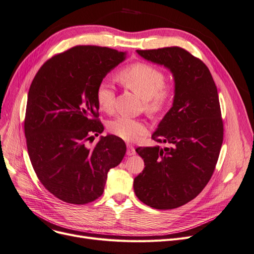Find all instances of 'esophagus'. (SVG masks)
Instances as JSON below:
<instances>
[{"label": "esophagus", "instance_id": "1", "mask_svg": "<svg viewBox=\"0 0 254 254\" xmlns=\"http://www.w3.org/2000/svg\"><path fill=\"white\" fill-rule=\"evenodd\" d=\"M135 154V150H134V147L132 145H127V155L128 156H132Z\"/></svg>", "mask_w": 254, "mask_h": 254}]
</instances>
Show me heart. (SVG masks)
Masks as SVG:
<instances>
[{
  "instance_id": "obj_1",
  "label": "heart",
  "mask_w": 254,
  "mask_h": 254,
  "mask_svg": "<svg viewBox=\"0 0 254 254\" xmlns=\"http://www.w3.org/2000/svg\"><path fill=\"white\" fill-rule=\"evenodd\" d=\"M118 80L144 101L146 110L151 114L160 113L170 103L172 90L164 85V73L154 66L146 64L128 65L120 70ZM96 101L101 110L111 113L115 105L114 86L106 81L100 82L96 89ZM107 128L110 133L127 141L136 140L147 133L144 122L125 116L110 120Z\"/></svg>"
}]
</instances>
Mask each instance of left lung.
Here are the masks:
<instances>
[{
	"instance_id": "obj_1",
	"label": "left lung",
	"mask_w": 254,
	"mask_h": 254,
	"mask_svg": "<svg viewBox=\"0 0 254 254\" xmlns=\"http://www.w3.org/2000/svg\"><path fill=\"white\" fill-rule=\"evenodd\" d=\"M136 53L170 70L174 99L152 134L169 146L135 149L145 168L134 178V192L150 207L173 209L197 197L214 173L223 141L218 90L208 67L185 49Z\"/></svg>"
}]
</instances>
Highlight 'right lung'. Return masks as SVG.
<instances>
[{
	"label": "right lung",
	"instance_id": "add662e5",
	"mask_svg": "<svg viewBox=\"0 0 254 254\" xmlns=\"http://www.w3.org/2000/svg\"><path fill=\"white\" fill-rule=\"evenodd\" d=\"M126 52L77 46L39 68L30 86L25 135L30 160L43 186L58 199L86 204L103 194L107 173L123 159L124 140L100 136L96 89L126 59Z\"/></svg>",
	"mask_w": 254,
	"mask_h": 254
}]
</instances>
